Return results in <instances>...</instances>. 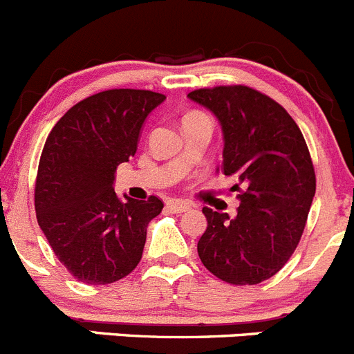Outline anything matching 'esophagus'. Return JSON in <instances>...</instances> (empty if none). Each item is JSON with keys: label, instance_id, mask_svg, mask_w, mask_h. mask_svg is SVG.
Masks as SVG:
<instances>
[{"label": "esophagus", "instance_id": "esophagus-1", "mask_svg": "<svg viewBox=\"0 0 354 354\" xmlns=\"http://www.w3.org/2000/svg\"><path fill=\"white\" fill-rule=\"evenodd\" d=\"M168 210L174 214H183L186 212V210L191 209V205L187 202H183V200H170V202L167 203Z\"/></svg>", "mask_w": 354, "mask_h": 354}]
</instances>
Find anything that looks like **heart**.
I'll use <instances>...</instances> for the list:
<instances>
[{
  "instance_id": "heart-1",
  "label": "heart",
  "mask_w": 354,
  "mask_h": 354,
  "mask_svg": "<svg viewBox=\"0 0 354 354\" xmlns=\"http://www.w3.org/2000/svg\"><path fill=\"white\" fill-rule=\"evenodd\" d=\"M194 113H196V112H194ZM194 113H189V115H194Z\"/></svg>"
}]
</instances>
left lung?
I'll return each instance as SVG.
<instances>
[{
	"label": "left lung",
	"mask_w": 354,
	"mask_h": 354,
	"mask_svg": "<svg viewBox=\"0 0 354 354\" xmlns=\"http://www.w3.org/2000/svg\"><path fill=\"white\" fill-rule=\"evenodd\" d=\"M187 96L221 122V171L239 179L241 200L233 219L203 207L198 256L225 283L259 284L286 265L302 239L316 193L309 147L286 109L252 87H203Z\"/></svg>",
	"instance_id": "1"
}]
</instances>
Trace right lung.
<instances>
[{
	"label": "right lung",
	"mask_w": 354,
	"mask_h": 354,
	"mask_svg": "<svg viewBox=\"0 0 354 354\" xmlns=\"http://www.w3.org/2000/svg\"><path fill=\"white\" fill-rule=\"evenodd\" d=\"M167 98L145 89H109L71 106L48 133L35 183V210L52 251L77 281L110 284L140 263L158 196L121 200L118 167L137 152L151 110Z\"/></svg>",
	"instance_id": "add662e5"
}]
</instances>
